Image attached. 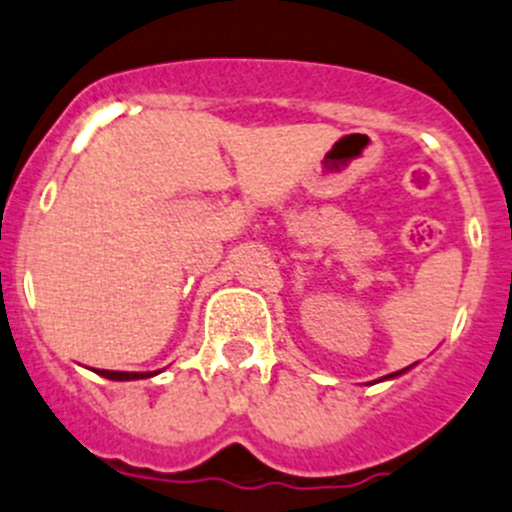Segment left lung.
I'll return each mask as SVG.
<instances>
[{
    "mask_svg": "<svg viewBox=\"0 0 512 512\" xmlns=\"http://www.w3.org/2000/svg\"><path fill=\"white\" fill-rule=\"evenodd\" d=\"M405 370H408V367H405ZM405 370H398V372H393V375H388V377H395V375H400V372H405Z\"/></svg>",
    "mask_w": 512,
    "mask_h": 512,
    "instance_id": "left-lung-1",
    "label": "left lung"
}]
</instances>
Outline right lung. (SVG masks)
I'll return each instance as SVG.
<instances>
[{
  "label": "right lung",
  "instance_id": "1",
  "mask_svg": "<svg viewBox=\"0 0 512 512\" xmlns=\"http://www.w3.org/2000/svg\"><path fill=\"white\" fill-rule=\"evenodd\" d=\"M97 375L107 377V380H142V377H150V372H114V370H97Z\"/></svg>",
  "mask_w": 512,
  "mask_h": 512
}]
</instances>
